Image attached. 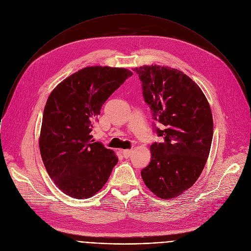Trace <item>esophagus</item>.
Instances as JSON below:
<instances>
[{
	"label": "esophagus",
	"instance_id": "34e87169",
	"mask_svg": "<svg viewBox=\"0 0 251 251\" xmlns=\"http://www.w3.org/2000/svg\"><path fill=\"white\" fill-rule=\"evenodd\" d=\"M131 153H132V150L130 149H126V150H123L122 151V154H123V156L126 159V158H128L130 155H131Z\"/></svg>",
	"mask_w": 251,
	"mask_h": 251
}]
</instances>
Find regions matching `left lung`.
Masks as SVG:
<instances>
[{
  "label": "left lung",
  "mask_w": 251,
  "mask_h": 251,
  "mask_svg": "<svg viewBox=\"0 0 251 251\" xmlns=\"http://www.w3.org/2000/svg\"><path fill=\"white\" fill-rule=\"evenodd\" d=\"M132 70L153 119L161 124L155 130L164 137L151 145L152 160L141 176L157 197L173 199L194 185L206 164L213 136L210 106L200 86L177 69L147 65Z\"/></svg>",
  "instance_id": "obj_1"
}]
</instances>
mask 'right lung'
<instances>
[{
    "instance_id": "1",
    "label": "right lung",
    "mask_w": 251,
    "mask_h": 251,
    "mask_svg": "<svg viewBox=\"0 0 251 251\" xmlns=\"http://www.w3.org/2000/svg\"><path fill=\"white\" fill-rule=\"evenodd\" d=\"M132 72L125 68L91 66L58 84L43 115L40 152L54 184L67 196L87 199L108 181L118 157L94 142L90 132L110 95Z\"/></svg>"
}]
</instances>
